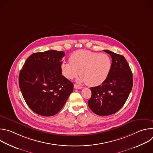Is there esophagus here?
I'll return each mask as SVG.
<instances>
[{
    "label": "esophagus",
    "instance_id": "1",
    "mask_svg": "<svg viewBox=\"0 0 153 153\" xmlns=\"http://www.w3.org/2000/svg\"><path fill=\"white\" fill-rule=\"evenodd\" d=\"M74 88H76V89H79H79H82V87L81 86H79V85H76V84H74Z\"/></svg>",
    "mask_w": 153,
    "mask_h": 153
}]
</instances>
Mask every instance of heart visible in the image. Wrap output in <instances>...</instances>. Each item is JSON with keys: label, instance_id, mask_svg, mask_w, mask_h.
I'll use <instances>...</instances> for the list:
<instances>
[{"label": "heart", "instance_id": "obj_1", "mask_svg": "<svg viewBox=\"0 0 153 153\" xmlns=\"http://www.w3.org/2000/svg\"><path fill=\"white\" fill-rule=\"evenodd\" d=\"M70 62H63L60 64L62 75L68 79H73L79 74L80 82L88 86L102 85L110 73L112 61L106 54H99L87 50L74 52L69 58Z\"/></svg>", "mask_w": 153, "mask_h": 153}]
</instances>
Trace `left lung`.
<instances>
[{"instance_id":"1","label":"left lung","mask_w":153,"mask_h":153,"mask_svg":"<svg viewBox=\"0 0 153 153\" xmlns=\"http://www.w3.org/2000/svg\"><path fill=\"white\" fill-rule=\"evenodd\" d=\"M103 51L112 58L111 70L102 85L90 88L91 97L88 101L91 111L99 116L117 112L126 102L133 85L132 72L125 57L107 50Z\"/></svg>"}]
</instances>
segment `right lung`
Masks as SVG:
<instances>
[{"label":"right lung","mask_w":153,"mask_h":153,"mask_svg":"<svg viewBox=\"0 0 153 153\" xmlns=\"http://www.w3.org/2000/svg\"><path fill=\"white\" fill-rule=\"evenodd\" d=\"M65 55L56 50L33 53L20 71L21 93L29 108L39 115L58 113L73 91V83L60 71Z\"/></svg>","instance_id":"obj_1"}]
</instances>
